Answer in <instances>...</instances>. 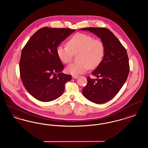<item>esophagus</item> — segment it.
Segmentation results:
<instances>
[{
	"instance_id": "34e87169",
	"label": "esophagus",
	"mask_w": 148,
	"mask_h": 148,
	"mask_svg": "<svg viewBox=\"0 0 148 148\" xmlns=\"http://www.w3.org/2000/svg\"><path fill=\"white\" fill-rule=\"evenodd\" d=\"M78 77H79L78 75H73V76H72V77H73V79H77Z\"/></svg>"
}]
</instances>
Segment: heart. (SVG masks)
<instances>
[{
	"label": "heart",
	"instance_id": "b5f03b06",
	"mask_svg": "<svg viewBox=\"0 0 148 148\" xmlns=\"http://www.w3.org/2000/svg\"><path fill=\"white\" fill-rule=\"evenodd\" d=\"M66 45H59L56 53L59 59L64 64L69 63L74 54H77V63L68 65L66 71L75 75L82 74L89 68L98 67L102 62L105 54V45L102 40L94 39L84 33H77L68 40Z\"/></svg>",
	"mask_w": 148,
	"mask_h": 148
}]
</instances>
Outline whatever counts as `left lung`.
I'll return each mask as SVG.
<instances>
[{
	"label": "left lung",
	"instance_id": "1",
	"mask_svg": "<svg viewBox=\"0 0 148 148\" xmlns=\"http://www.w3.org/2000/svg\"><path fill=\"white\" fill-rule=\"evenodd\" d=\"M80 29L94 33L105 45L103 59L92 72L98 78L87 77V84L82 91L85 97L90 101L103 104L112 99L127 80L130 69L127 50L108 29L89 27Z\"/></svg>",
	"mask_w": 148,
	"mask_h": 148
}]
</instances>
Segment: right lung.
<instances>
[{"instance_id": "obj_1", "label": "right lung", "mask_w": 148, "mask_h": 148, "mask_svg": "<svg viewBox=\"0 0 148 148\" xmlns=\"http://www.w3.org/2000/svg\"><path fill=\"white\" fill-rule=\"evenodd\" d=\"M75 31L70 28L43 27L29 39L21 51L20 75L24 86L37 100L48 102L60 97L71 75L64 74L58 45Z\"/></svg>"}]
</instances>
